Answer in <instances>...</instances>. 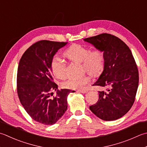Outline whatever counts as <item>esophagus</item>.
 <instances>
[{
  "mask_svg": "<svg viewBox=\"0 0 147 147\" xmlns=\"http://www.w3.org/2000/svg\"><path fill=\"white\" fill-rule=\"evenodd\" d=\"M78 92H79L82 93V94H85V93L87 92L88 90H85V89H82V90H78Z\"/></svg>",
  "mask_w": 147,
  "mask_h": 147,
  "instance_id": "1",
  "label": "esophagus"
}]
</instances>
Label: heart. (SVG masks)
I'll list each match as a JSON object with an SVG mask.
<instances>
[{
	"label": "heart",
	"instance_id": "obj_1",
	"mask_svg": "<svg viewBox=\"0 0 147 147\" xmlns=\"http://www.w3.org/2000/svg\"><path fill=\"white\" fill-rule=\"evenodd\" d=\"M66 57L73 61L82 62L83 69L94 76L99 74L104 67V55L98 49H90L80 45H73L65 51ZM66 62L59 56H55L51 62L53 75L59 79L66 76ZM90 82V78L84 74L82 76L72 77L62 83V87L69 89H82Z\"/></svg>",
	"mask_w": 147,
	"mask_h": 147
}]
</instances>
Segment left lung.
I'll list each match as a JSON object with an SVG mask.
<instances>
[{"mask_svg": "<svg viewBox=\"0 0 147 147\" xmlns=\"http://www.w3.org/2000/svg\"><path fill=\"white\" fill-rule=\"evenodd\" d=\"M83 40L103 52L104 69L93 85L108 88L99 91L98 101L89 108L103 120L119 119L132 107L138 87V70L133 54L124 42L110 34Z\"/></svg>", "mask_w": 147, "mask_h": 147, "instance_id": "1", "label": "left lung"}]
</instances>
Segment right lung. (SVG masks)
<instances>
[{
    "instance_id": "add662e5",
    "label": "right lung",
    "mask_w": 147,
    "mask_h": 147,
    "mask_svg": "<svg viewBox=\"0 0 147 147\" xmlns=\"http://www.w3.org/2000/svg\"><path fill=\"white\" fill-rule=\"evenodd\" d=\"M67 42L42 40L28 48L20 60L17 92L25 111L35 121L55 124L67 110L69 89L58 90L51 74V62L60 48ZM53 91L55 97L51 98Z\"/></svg>"
}]
</instances>
